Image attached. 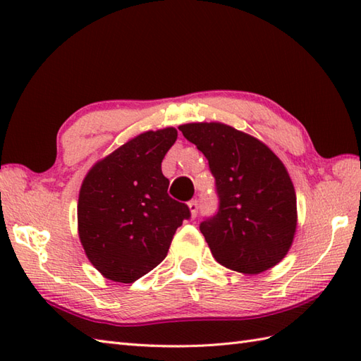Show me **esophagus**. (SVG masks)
Instances as JSON below:
<instances>
[{"mask_svg":"<svg viewBox=\"0 0 361 361\" xmlns=\"http://www.w3.org/2000/svg\"><path fill=\"white\" fill-rule=\"evenodd\" d=\"M198 208H200V203H198V200H190L189 202V209H190V214H192V217H197Z\"/></svg>","mask_w":361,"mask_h":361,"instance_id":"obj_1","label":"esophagus"}]
</instances>
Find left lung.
Wrapping results in <instances>:
<instances>
[{"instance_id":"left-lung-1","label":"left lung","mask_w":361,"mask_h":361,"mask_svg":"<svg viewBox=\"0 0 361 361\" xmlns=\"http://www.w3.org/2000/svg\"><path fill=\"white\" fill-rule=\"evenodd\" d=\"M178 128L216 178L219 209L200 224L212 256L245 274L279 264L296 231V194L282 161L256 137L220 122Z\"/></svg>"}]
</instances>
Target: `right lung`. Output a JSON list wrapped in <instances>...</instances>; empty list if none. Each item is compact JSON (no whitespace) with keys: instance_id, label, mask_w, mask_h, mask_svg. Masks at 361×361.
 I'll list each match as a JSON object with an SVG mask.
<instances>
[{"instance_id":"1","label":"right lung","mask_w":361,"mask_h":361,"mask_svg":"<svg viewBox=\"0 0 361 361\" xmlns=\"http://www.w3.org/2000/svg\"><path fill=\"white\" fill-rule=\"evenodd\" d=\"M176 141L167 127L145 132L99 161L82 183L79 237L106 279L130 283L163 262L189 206L169 197L161 163Z\"/></svg>"}]
</instances>
